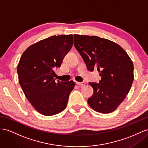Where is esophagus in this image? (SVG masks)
I'll use <instances>...</instances> for the list:
<instances>
[{
  "instance_id": "1",
  "label": "esophagus",
  "mask_w": 148,
  "mask_h": 148,
  "mask_svg": "<svg viewBox=\"0 0 148 148\" xmlns=\"http://www.w3.org/2000/svg\"><path fill=\"white\" fill-rule=\"evenodd\" d=\"M76 84H77L79 86H83L86 84V82H76Z\"/></svg>"
}]
</instances>
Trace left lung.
Wrapping results in <instances>:
<instances>
[{
	"label": "left lung",
	"instance_id": "1",
	"mask_svg": "<svg viewBox=\"0 0 148 148\" xmlns=\"http://www.w3.org/2000/svg\"><path fill=\"white\" fill-rule=\"evenodd\" d=\"M74 46L89 71L99 72V83L89 82L94 89L88 100L94 111L113 112L130 92L134 80L132 60L119 45L97 36L74 34Z\"/></svg>",
	"mask_w": 148,
	"mask_h": 148
}]
</instances>
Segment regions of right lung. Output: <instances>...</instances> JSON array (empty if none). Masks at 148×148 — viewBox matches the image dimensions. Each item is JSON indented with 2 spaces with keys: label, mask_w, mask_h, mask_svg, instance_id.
<instances>
[{
  "label": "right lung",
  "mask_w": 148,
  "mask_h": 148,
  "mask_svg": "<svg viewBox=\"0 0 148 148\" xmlns=\"http://www.w3.org/2000/svg\"><path fill=\"white\" fill-rule=\"evenodd\" d=\"M73 45V36H51L29 46L17 66L18 82L26 98L36 110L53 116L64 110L73 81H56L53 68L59 67Z\"/></svg>",
  "instance_id": "add662e5"
}]
</instances>
